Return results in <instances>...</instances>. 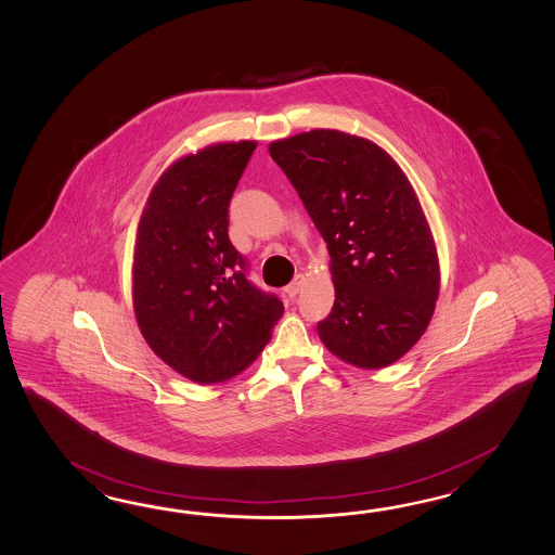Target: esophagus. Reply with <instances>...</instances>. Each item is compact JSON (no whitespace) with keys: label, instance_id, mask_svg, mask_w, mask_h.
I'll return each mask as SVG.
<instances>
[{"label":"esophagus","instance_id":"34e87169","mask_svg":"<svg viewBox=\"0 0 555 555\" xmlns=\"http://www.w3.org/2000/svg\"><path fill=\"white\" fill-rule=\"evenodd\" d=\"M305 274H296L295 281L286 286V295L291 296V298H295L298 293H300V288H302V284H305Z\"/></svg>","mask_w":555,"mask_h":555}]
</instances>
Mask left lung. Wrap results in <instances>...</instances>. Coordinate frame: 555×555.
<instances>
[{
	"label": "left lung",
	"mask_w": 555,
	"mask_h": 555,
	"mask_svg": "<svg viewBox=\"0 0 555 555\" xmlns=\"http://www.w3.org/2000/svg\"><path fill=\"white\" fill-rule=\"evenodd\" d=\"M331 255L334 307L319 336L352 366H390L426 333L440 262L414 186L383 147L336 129L272 141Z\"/></svg>",
	"instance_id": "8db88e82"
}]
</instances>
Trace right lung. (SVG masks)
I'll return each instance as SVG.
<instances>
[{"label": "right lung", "instance_id": "right-lung-1", "mask_svg": "<svg viewBox=\"0 0 555 555\" xmlns=\"http://www.w3.org/2000/svg\"><path fill=\"white\" fill-rule=\"evenodd\" d=\"M255 141L212 143L175 160L137 227L133 308L149 348L197 384L224 383L271 340L283 302L248 283L229 241V203Z\"/></svg>", "mask_w": 555, "mask_h": 555}]
</instances>
